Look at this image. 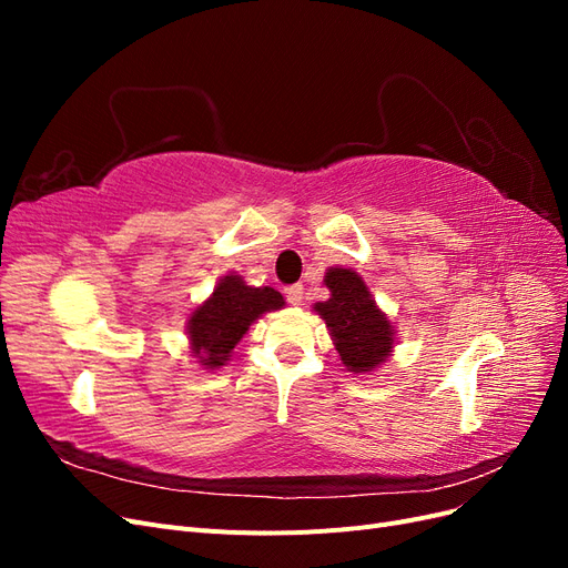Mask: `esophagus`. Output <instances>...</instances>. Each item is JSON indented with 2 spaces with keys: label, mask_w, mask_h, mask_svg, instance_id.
<instances>
[{
  "label": "esophagus",
  "mask_w": 568,
  "mask_h": 568,
  "mask_svg": "<svg viewBox=\"0 0 568 568\" xmlns=\"http://www.w3.org/2000/svg\"><path fill=\"white\" fill-rule=\"evenodd\" d=\"M284 294H286V301H288L291 305H301V303H303V284H291V286H286Z\"/></svg>",
  "instance_id": "1"
}]
</instances>
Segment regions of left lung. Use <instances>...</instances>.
<instances>
[{
	"label": "left lung",
	"instance_id": "8db88e82",
	"mask_svg": "<svg viewBox=\"0 0 568 568\" xmlns=\"http://www.w3.org/2000/svg\"><path fill=\"white\" fill-rule=\"evenodd\" d=\"M324 284L332 296L315 303V313L329 329L343 367L353 374H367L386 363L395 329L374 303L363 277L346 267H329Z\"/></svg>",
	"mask_w": 568,
	"mask_h": 568
}]
</instances>
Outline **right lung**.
<instances>
[{"mask_svg": "<svg viewBox=\"0 0 568 568\" xmlns=\"http://www.w3.org/2000/svg\"><path fill=\"white\" fill-rule=\"evenodd\" d=\"M284 307V296L272 286H248L239 274L217 282L209 301H203L186 322L192 353L205 369H217L232 357L248 326L265 313Z\"/></svg>", "mask_w": 568, "mask_h": 568, "instance_id": "1", "label": "right lung"}]
</instances>
